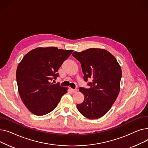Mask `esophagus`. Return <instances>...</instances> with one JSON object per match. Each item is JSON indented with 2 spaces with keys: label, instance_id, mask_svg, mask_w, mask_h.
Listing matches in <instances>:
<instances>
[{
  "label": "esophagus",
  "instance_id": "1",
  "mask_svg": "<svg viewBox=\"0 0 148 148\" xmlns=\"http://www.w3.org/2000/svg\"><path fill=\"white\" fill-rule=\"evenodd\" d=\"M71 91L74 93V92H76L77 91V89H71Z\"/></svg>",
  "mask_w": 148,
  "mask_h": 148
}]
</instances>
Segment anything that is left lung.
I'll use <instances>...</instances> for the list:
<instances>
[{
	"mask_svg": "<svg viewBox=\"0 0 148 148\" xmlns=\"http://www.w3.org/2000/svg\"><path fill=\"white\" fill-rule=\"evenodd\" d=\"M74 56L82 66L83 79L88 89L79 88L84 95L83 103L77 104L79 112L87 118L98 119L106 114L117 98L120 90L122 71L112 54L104 49H89L74 51Z\"/></svg>",
	"mask_w": 148,
	"mask_h": 148,
	"instance_id": "obj_1",
	"label": "left lung"
}]
</instances>
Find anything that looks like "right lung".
Segmentation results:
<instances>
[{
  "label": "right lung",
  "mask_w": 148,
  "mask_h": 148,
  "mask_svg": "<svg viewBox=\"0 0 148 148\" xmlns=\"http://www.w3.org/2000/svg\"><path fill=\"white\" fill-rule=\"evenodd\" d=\"M73 51L40 47L23 58L17 66L16 79L22 101L30 112L38 116L51 112L67 92L66 88L51 81L59 76V68Z\"/></svg>",
  "instance_id": "obj_1"
}]
</instances>
